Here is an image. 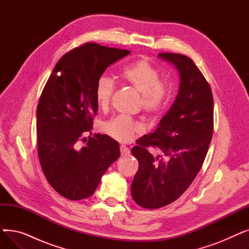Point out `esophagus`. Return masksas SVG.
Instances as JSON below:
<instances>
[{
    "instance_id": "1",
    "label": "esophagus",
    "mask_w": 249,
    "mask_h": 249,
    "mask_svg": "<svg viewBox=\"0 0 249 249\" xmlns=\"http://www.w3.org/2000/svg\"><path fill=\"white\" fill-rule=\"evenodd\" d=\"M120 151L122 155H128L130 153V150L128 147H126L125 145H120Z\"/></svg>"
}]
</instances>
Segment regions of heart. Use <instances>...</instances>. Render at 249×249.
Here are the masks:
<instances>
[{
  "label": "heart",
  "instance_id": "1",
  "mask_svg": "<svg viewBox=\"0 0 249 249\" xmlns=\"http://www.w3.org/2000/svg\"><path fill=\"white\" fill-rule=\"evenodd\" d=\"M121 80L137 90L140 97L141 108L151 118L160 117L167 108L171 93L160 82L159 71L146 59L130 62L120 72ZM115 90V83L109 76L102 75L95 86V99L98 106L105 110L109 107ZM103 131L112 138L128 142L134 136L144 132V127L131 118L118 116L103 124Z\"/></svg>",
  "mask_w": 249,
  "mask_h": 249
}]
</instances>
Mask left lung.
<instances>
[{
  "label": "left lung",
  "mask_w": 249,
  "mask_h": 249,
  "mask_svg": "<svg viewBox=\"0 0 249 249\" xmlns=\"http://www.w3.org/2000/svg\"><path fill=\"white\" fill-rule=\"evenodd\" d=\"M180 76L178 97L158 129L131 150L139 167L131 185L134 202L159 209L186 192L204 163L213 135L214 107L210 85L197 65L178 53H160ZM152 147L157 152L150 153Z\"/></svg>",
  "instance_id": "left-lung-1"
}]
</instances>
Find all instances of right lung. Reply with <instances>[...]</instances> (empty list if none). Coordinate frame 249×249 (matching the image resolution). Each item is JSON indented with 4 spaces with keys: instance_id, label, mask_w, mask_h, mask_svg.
<instances>
[{
    "instance_id": "right-lung-1",
    "label": "right lung",
    "mask_w": 249,
    "mask_h": 249,
    "mask_svg": "<svg viewBox=\"0 0 249 249\" xmlns=\"http://www.w3.org/2000/svg\"><path fill=\"white\" fill-rule=\"evenodd\" d=\"M129 50L88 42L55 64L37 106V152L43 174L60 196L90 197L108 167L119 159V143L106 134L85 137L98 112L95 86L109 65ZM83 141L86 144L79 147Z\"/></svg>"
}]
</instances>
